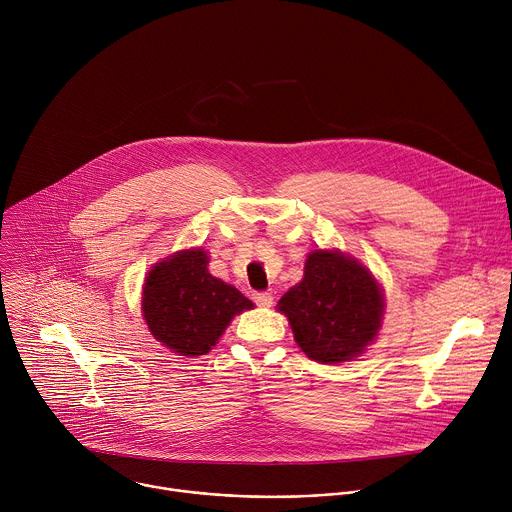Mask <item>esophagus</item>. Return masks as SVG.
<instances>
[{"label": "esophagus", "mask_w": 512, "mask_h": 512, "mask_svg": "<svg viewBox=\"0 0 512 512\" xmlns=\"http://www.w3.org/2000/svg\"><path fill=\"white\" fill-rule=\"evenodd\" d=\"M253 300H255V304L261 306V308H271V304H273V296L267 294V291H259V294L253 296Z\"/></svg>", "instance_id": "esophagus-1"}]
</instances>
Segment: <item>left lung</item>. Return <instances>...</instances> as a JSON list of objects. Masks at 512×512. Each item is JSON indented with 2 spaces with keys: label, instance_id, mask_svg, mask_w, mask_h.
<instances>
[{
  "label": "left lung",
  "instance_id": "left-lung-1",
  "mask_svg": "<svg viewBox=\"0 0 512 512\" xmlns=\"http://www.w3.org/2000/svg\"><path fill=\"white\" fill-rule=\"evenodd\" d=\"M302 352L324 364L360 356L383 326L385 294L367 265L340 249H314L304 277L277 302Z\"/></svg>",
  "mask_w": 512,
  "mask_h": 512
}]
</instances>
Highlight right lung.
<instances>
[{"instance_id":"1","label":"right lung","mask_w":512,"mask_h":512,"mask_svg":"<svg viewBox=\"0 0 512 512\" xmlns=\"http://www.w3.org/2000/svg\"><path fill=\"white\" fill-rule=\"evenodd\" d=\"M208 251L190 247L158 261L143 279L141 316L150 334L180 356L210 352L245 310H253L235 285L210 275Z\"/></svg>"}]
</instances>
